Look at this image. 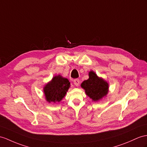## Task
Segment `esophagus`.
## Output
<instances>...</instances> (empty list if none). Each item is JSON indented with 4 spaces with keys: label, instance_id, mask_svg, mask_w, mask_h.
Instances as JSON below:
<instances>
[{
    "label": "esophagus",
    "instance_id": "esophagus-1",
    "mask_svg": "<svg viewBox=\"0 0 147 147\" xmlns=\"http://www.w3.org/2000/svg\"><path fill=\"white\" fill-rule=\"evenodd\" d=\"M74 83L75 85L78 87V86H79V85H80V80L78 79H75L74 80Z\"/></svg>",
    "mask_w": 147,
    "mask_h": 147
}]
</instances>
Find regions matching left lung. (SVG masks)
<instances>
[{
	"mask_svg": "<svg viewBox=\"0 0 147 147\" xmlns=\"http://www.w3.org/2000/svg\"><path fill=\"white\" fill-rule=\"evenodd\" d=\"M88 76V79L81 84V87L93 102H98L108 94L109 83L103 78L99 77L93 70L89 71Z\"/></svg>",
	"mask_w": 147,
	"mask_h": 147,
	"instance_id": "obj_1",
	"label": "left lung"
}]
</instances>
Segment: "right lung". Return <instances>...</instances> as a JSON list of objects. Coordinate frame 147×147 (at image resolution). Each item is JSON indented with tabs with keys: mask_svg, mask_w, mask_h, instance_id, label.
<instances>
[{
	"mask_svg": "<svg viewBox=\"0 0 147 147\" xmlns=\"http://www.w3.org/2000/svg\"><path fill=\"white\" fill-rule=\"evenodd\" d=\"M70 87V83L60 75L55 76L44 87L45 98L49 103L60 102Z\"/></svg>",
	"mask_w": 147,
	"mask_h": 147,
	"instance_id": "1",
	"label": "right lung"
}]
</instances>
